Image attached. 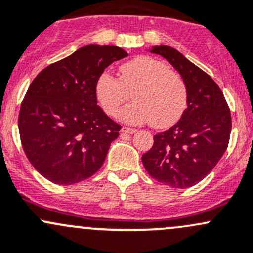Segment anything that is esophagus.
<instances>
[{
	"instance_id": "34e87169",
	"label": "esophagus",
	"mask_w": 253,
	"mask_h": 253,
	"mask_svg": "<svg viewBox=\"0 0 253 253\" xmlns=\"http://www.w3.org/2000/svg\"><path fill=\"white\" fill-rule=\"evenodd\" d=\"M121 132L122 133H127V134H134L135 132H137V129L129 128V127H122Z\"/></svg>"
}]
</instances>
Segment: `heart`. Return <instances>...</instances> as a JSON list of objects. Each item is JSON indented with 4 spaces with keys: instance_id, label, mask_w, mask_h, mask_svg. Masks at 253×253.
<instances>
[{
    "instance_id": "obj_1",
    "label": "heart",
    "mask_w": 253,
    "mask_h": 253,
    "mask_svg": "<svg viewBox=\"0 0 253 253\" xmlns=\"http://www.w3.org/2000/svg\"><path fill=\"white\" fill-rule=\"evenodd\" d=\"M131 92L134 102L120 113V119L127 124L151 122L156 128H166L182 118L187 109L183 79L155 58H135L121 66L120 79L105 71L95 82V99L109 116L119 113Z\"/></svg>"
}]
</instances>
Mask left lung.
Masks as SVG:
<instances>
[{"label": "left lung", "mask_w": 253, "mask_h": 253, "mask_svg": "<svg viewBox=\"0 0 253 253\" xmlns=\"http://www.w3.org/2000/svg\"><path fill=\"white\" fill-rule=\"evenodd\" d=\"M180 74L187 87V109L179 121L154 135L143 154L145 169L154 179L173 188H189L203 180L225 153L232 116L223 92L205 71L169 46H154Z\"/></svg>", "instance_id": "8db88e82"}]
</instances>
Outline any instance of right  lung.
<instances>
[{
    "label": "right lung",
    "mask_w": 253,
    "mask_h": 253,
    "mask_svg": "<svg viewBox=\"0 0 253 253\" xmlns=\"http://www.w3.org/2000/svg\"><path fill=\"white\" fill-rule=\"evenodd\" d=\"M127 55L116 46L88 44L50 64L31 82L18 127L26 158L46 179L75 184L104 164L121 126L97 105L95 82Z\"/></svg>",
    "instance_id": "add662e5"
}]
</instances>
